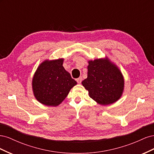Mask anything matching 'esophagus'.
<instances>
[{
	"label": "esophagus",
	"mask_w": 154,
	"mask_h": 154,
	"mask_svg": "<svg viewBox=\"0 0 154 154\" xmlns=\"http://www.w3.org/2000/svg\"><path fill=\"white\" fill-rule=\"evenodd\" d=\"M76 82L78 83H79V84H80V83H82V77H80L79 78L76 79Z\"/></svg>",
	"instance_id": "esophagus-1"
}]
</instances>
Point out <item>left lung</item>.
Segmentation results:
<instances>
[{"instance_id":"left-lung-1","label":"left lung","mask_w":154,"mask_h":154,"mask_svg":"<svg viewBox=\"0 0 154 154\" xmlns=\"http://www.w3.org/2000/svg\"><path fill=\"white\" fill-rule=\"evenodd\" d=\"M88 63L87 78L82 84L88 96L101 105L119 100L125 87L124 77L119 67L106 57L90 60Z\"/></svg>"}]
</instances>
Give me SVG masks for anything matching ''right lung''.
<instances>
[{
    "label": "right lung",
    "mask_w": 154,
    "mask_h": 154,
    "mask_svg": "<svg viewBox=\"0 0 154 154\" xmlns=\"http://www.w3.org/2000/svg\"><path fill=\"white\" fill-rule=\"evenodd\" d=\"M63 58L45 60L37 67L32 79L34 96L40 103L57 106L77 84L63 66Z\"/></svg>",
    "instance_id": "1"
}]
</instances>
